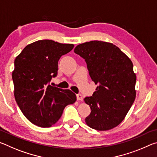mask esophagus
<instances>
[{"label": "esophagus", "mask_w": 157, "mask_h": 157, "mask_svg": "<svg viewBox=\"0 0 157 157\" xmlns=\"http://www.w3.org/2000/svg\"><path fill=\"white\" fill-rule=\"evenodd\" d=\"M77 100H78V101H81V102L83 101V98H82L81 94H77Z\"/></svg>", "instance_id": "esophagus-1"}]
</instances>
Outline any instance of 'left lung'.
Listing matches in <instances>:
<instances>
[{"label":"left lung","mask_w":157,"mask_h":157,"mask_svg":"<svg viewBox=\"0 0 157 157\" xmlns=\"http://www.w3.org/2000/svg\"><path fill=\"white\" fill-rule=\"evenodd\" d=\"M74 52L86 61L89 75L98 84L84 102L91 112L87 125L98 131L118 126L125 118L136 98V73L131 59L109 42L91 41L78 45Z\"/></svg>","instance_id":"8db88e82"}]
</instances>
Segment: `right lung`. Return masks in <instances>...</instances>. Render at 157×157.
Returning <instances> with one entry per match:
<instances>
[{
	"label": "right lung",
	"instance_id": "right-lung-1",
	"mask_svg": "<svg viewBox=\"0 0 157 157\" xmlns=\"http://www.w3.org/2000/svg\"><path fill=\"white\" fill-rule=\"evenodd\" d=\"M73 47L71 44L39 40L26 46L16 57L12 72L16 102L26 118L36 126L51 127L66 106L75 102L76 95L71 90L49 84L57 75L60 57Z\"/></svg>",
	"mask_w": 157,
	"mask_h": 157
}]
</instances>
